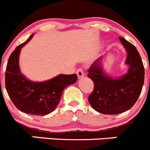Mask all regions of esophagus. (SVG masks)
Here are the masks:
<instances>
[{"mask_svg": "<svg viewBox=\"0 0 150 150\" xmlns=\"http://www.w3.org/2000/svg\"><path fill=\"white\" fill-rule=\"evenodd\" d=\"M76 74L78 76V78L79 79H81L83 78V76H84V72H83V70L81 69H78V70L76 71Z\"/></svg>", "mask_w": 150, "mask_h": 150, "instance_id": "1", "label": "esophagus"}]
</instances>
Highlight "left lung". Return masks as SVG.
<instances>
[{
  "label": "left lung",
  "mask_w": 150,
  "mask_h": 150,
  "mask_svg": "<svg viewBox=\"0 0 150 150\" xmlns=\"http://www.w3.org/2000/svg\"><path fill=\"white\" fill-rule=\"evenodd\" d=\"M125 49V65L128 70L117 78L105 73L100 57L88 69V77L94 83V90L88 97L92 107L104 115H117L129 110L139 98L144 81V68L134 45L119 37Z\"/></svg>",
  "instance_id": "1"
}]
</instances>
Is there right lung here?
<instances>
[{
    "label": "right lung",
    "mask_w": 150,
    "mask_h": 150,
    "mask_svg": "<svg viewBox=\"0 0 150 150\" xmlns=\"http://www.w3.org/2000/svg\"><path fill=\"white\" fill-rule=\"evenodd\" d=\"M34 34L11 53L6 70L5 84L7 93L14 106L24 113L32 115H48L60 103L64 88L77 81L76 74H59L41 82L29 80L21 73L19 59L21 49Z\"/></svg>",
    "instance_id": "add662e5"
}]
</instances>
